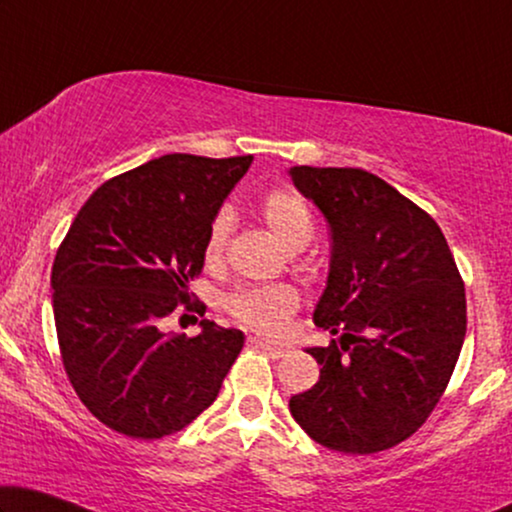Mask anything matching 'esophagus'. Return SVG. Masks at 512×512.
Instances as JSON below:
<instances>
[{
	"instance_id": "1",
	"label": "esophagus",
	"mask_w": 512,
	"mask_h": 512,
	"mask_svg": "<svg viewBox=\"0 0 512 512\" xmlns=\"http://www.w3.org/2000/svg\"><path fill=\"white\" fill-rule=\"evenodd\" d=\"M249 342H251V345H254V347L263 349V352L268 354L270 359H282V356H286V349H284V347H275V345H270V342H265V340H256V338H251Z\"/></svg>"
}]
</instances>
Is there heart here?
I'll use <instances>...</instances> for the list:
<instances>
[{
	"mask_svg": "<svg viewBox=\"0 0 512 512\" xmlns=\"http://www.w3.org/2000/svg\"><path fill=\"white\" fill-rule=\"evenodd\" d=\"M261 216L268 228L284 247L303 249L314 235V216L305 198L291 188H275L261 200ZM230 230H233V214L221 209L209 223L205 237V261L209 265L219 263L226 254ZM223 307L230 317L249 326L251 331L263 335H277L284 331L286 321L298 307L296 289L286 284L242 286L228 293Z\"/></svg>",
	"mask_w": 512,
	"mask_h": 512,
	"instance_id": "obj_1",
	"label": "heart"
}]
</instances>
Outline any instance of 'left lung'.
Segmentation results:
<instances>
[{
    "label": "left lung",
    "mask_w": 512,
    "mask_h": 512,
    "mask_svg": "<svg viewBox=\"0 0 512 512\" xmlns=\"http://www.w3.org/2000/svg\"><path fill=\"white\" fill-rule=\"evenodd\" d=\"M331 226V272L314 324L340 342L307 349L319 382L291 396L303 431L328 450L375 454L436 408L466 335V291L431 214L361 167H291Z\"/></svg>",
    "instance_id": "1"
}]
</instances>
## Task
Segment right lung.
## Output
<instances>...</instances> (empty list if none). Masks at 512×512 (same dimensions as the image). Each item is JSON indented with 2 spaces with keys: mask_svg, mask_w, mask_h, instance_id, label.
Wrapping results in <instances>:
<instances>
[{
  "mask_svg": "<svg viewBox=\"0 0 512 512\" xmlns=\"http://www.w3.org/2000/svg\"><path fill=\"white\" fill-rule=\"evenodd\" d=\"M251 156L167 153L104 181L55 254L60 359L93 417L130 438H163L219 396L244 333L202 319V333L160 331L174 310L205 314L188 284L205 237Z\"/></svg>",
  "mask_w": 512,
  "mask_h": 512,
  "instance_id": "1",
  "label": "right lung"
}]
</instances>
